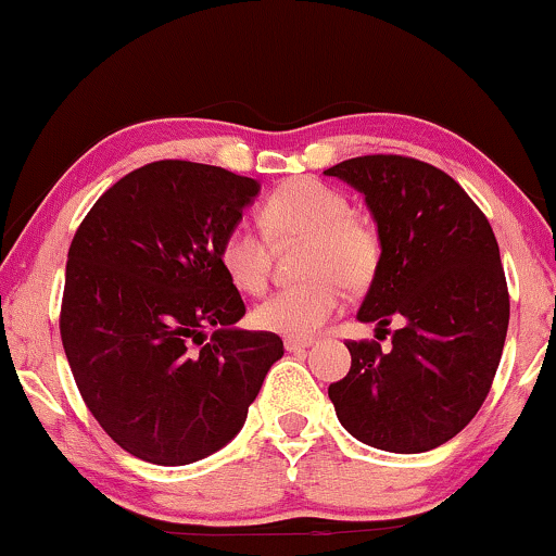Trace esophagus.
I'll list each match as a JSON object with an SVG mask.
<instances>
[{
	"mask_svg": "<svg viewBox=\"0 0 556 556\" xmlns=\"http://www.w3.org/2000/svg\"><path fill=\"white\" fill-rule=\"evenodd\" d=\"M314 344V340H308V337H287L285 340V348L290 350V353H298V350H305Z\"/></svg>",
	"mask_w": 556,
	"mask_h": 556,
	"instance_id": "1",
	"label": "esophagus"
}]
</instances>
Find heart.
<instances>
[{
  "label": "heart",
  "instance_id": "heart-1",
  "mask_svg": "<svg viewBox=\"0 0 556 556\" xmlns=\"http://www.w3.org/2000/svg\"><path fill=\"white\" fill-rule=\"evenodd\" d=\"M258 229L238 225L219 242V264L245 295H261L269 285L274 248L303 242L298 274L305 282L274 292L253 311L258 329L282 337L316 334L340 314L348 287L361 290L381 264L379 229L350 212L340 190L318 180L279 185L261 206Z\"/></svg>",
  "mask_w": 556,
  "mask_h": 556
}]
</instances>
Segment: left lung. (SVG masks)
<instances>
[{
  "mask_svg": "<svg viewBox=\"0 0 556 556\" xmlns=\"http://www.w3.org/2000/svg\"><path fill=\"white\" fill-rule=\"evenodd\" d=\"M324 175L361 190L379 227L381 264L358 318L384 334L402 321L389 353L344 342L353 363L329 400L363 444L433 450L473 420L502 358L509 292L494 229L460 185L418 159L355 156Z\"/></svg>",
  "mask_w": 556,
  "mask_h": 556,
  "instance_id": "8db88e82",
  "label": "left lung"
}]
</instances>
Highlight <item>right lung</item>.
<instances>
[{"instance_id": "add662e5", "label": "right lung", "mask_w": 556, "mask_h": 556, "mask_svg": "<svg viewBox=\"0 0 556 556\" xmlns=\"http://www.w3.org/2000/svg\"><path fill=\"white\" fill-rule=\"evenodd\" d=\"M258 190L253 177L162 159L114 182L70 242V371L101 429L140 460L188 465L222 450L285 355L274 331L232 327L245 303L219 264Z\"/></svg>"}]
</instances>
